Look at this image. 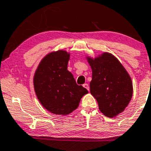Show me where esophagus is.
Instances as JSON below:
<instances>
[{
    "label": "esophagus",
    "mask_w": 151,
    "mask_h": 151,
    "mask_svg": "<svg viewBox=\"0 0 151 151\" xmlns=\"http://www.w3.org/2000/svg\"><path fill=\"white\" fill-rule=\"evenodd\" d=\"M83 86L84 87V88H86L88 91H89V86H88V83H84V84L83 85Z\"/></svg>",
    "instance_id": "1"
}]
</instances>
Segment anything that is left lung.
Here are the masks:
<instances>
[{"label": "left lung", "instance_id": "left-lung-1", "mask_svg": "<svg viewBox=\"0 0 151 151\" xmlns=\"http://www.w3.org/2000/svg\"><path fill=\"white\" fill-rule=\"evenodd\" d=\"M86 58L92 70L90 92L105 116L116 117L125 110L132 97L131 77L110 53L104 52L94 58L86 56Z\"/></svg>", "mask_w": 151, "mask_h": 151}]
</instances>
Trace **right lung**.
Instances as JSON below:
<instances>
[{"instance_id":"1","label":"right lung","mask_w":151,"mask_h":151,"mask_svg":"<svg viewBox=\"0 0 151 151\" xmlns=\"http://www.w3.org/2000/svg\"><path fill=\"white\" fill-rule=\"evenodd\" d=\"M70 53L58 50L46 54L40 62L33 77L35 94L48 111L57 115L70 114L78 107L88 93L76 83L68 70Z\"/></svg>"}]
</instances>
